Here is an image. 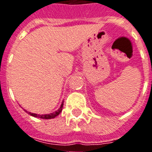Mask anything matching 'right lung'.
Listing matches in <instances>:
<instances>
[{"label": "right lung", "mask_w": 152, "mask_h": 152, "mask_svg": "<svg viewBox=\"0 0 152 152\" xmlns=\"http://www.w3.org/2000/svg\"><path fill=\"white\" fill-rule=\"evenodd\" d=\"M62 107H63V102H62V104H61V107L59 108L58 110H57L56 112H53L52 114H49V115H37V114H34V113H30L28 112V114L32 116H34V117H37V118H44V119H50V118H55L56 116H58V115L61 113V110H62Z\"/></svg>", "instance_id": "right-lung-1"}]
</instances>
